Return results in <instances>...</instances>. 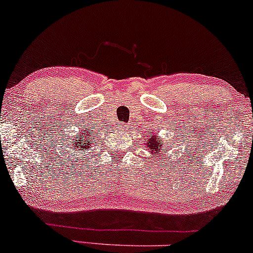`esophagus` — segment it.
<instances>
[{
	"instance_id": "1",
	"label": "esophagus",
	"mask_w": 253,
	"mask_h": 253,
	"mask_svg": "<svg viewBox=\"0 0 253 253\" xmlns=\"http://www.w3.org/2000/svg\"><path fill=\"white\" fill-rule=\"evenodd\" d=\"M118 128L119 129H121V130H126V129H128V125L127 124H119L118 125Z\"/></svg>"
}]
</instances>
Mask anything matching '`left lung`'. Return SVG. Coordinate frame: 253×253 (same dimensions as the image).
<instances>
[{
    "label": "left lung",
    "instance_id": "left-lung-1",
    "mask_svg": "<svg viewBox=\"0 0 253 253\" xmlns=\"http://www.w3.org/2000/svg\"><path fill=\"white\" fill-rule=\"evenodd\" d=\"M147 134H149V136H147V140L144 141V143L146 144L147 149H149L151 153V157H158L159 158V157H161V153L163 155V153L168 152V149H169V147H168V143L167 145L162 143L161 136L156 135L155 133L151 132V130L147 133Z\"/></svg>",
    "mask_w": 253,
    "mask_h": 253
}]
</instances>
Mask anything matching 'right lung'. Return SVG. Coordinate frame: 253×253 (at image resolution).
<instances>
[{"label":"right lung","instance_id":"obj_1","mask_svg":"<svg viewBox=\"0 0 253 253\" xmlns=\"http://www.w3.org/2000/svg\"><path fill=\"white\" fill-rule=\"evenodd\" d=\"M91 133H94V130L86 128L85 132L82 133V134H78L75 136V139H70V143H68V145H70L72 147V150L75 151L74 153L78 152V151H81V152H83L84 150L88 151L90 149V145L94 144V139L92 138Z\"/></svg>","mask_w":253,"mask_h":253}]
</instances>
